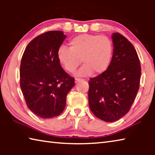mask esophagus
<instances>
[{
	"mask_svg": "<svg viewBox=\"0 0 155 155\" xmlns=\"http://www.w3.org/2000/svg\"><path fill=\"white\" fill-rule=\"evenodd\" d=\"M81 81H84V79H82V78H76L75 79V83H77L78 82H80Z\"/></svg>",
	"mask_w": 155,
	"mask_h": 155,
	"instance_id": "obj_1",
	"label": "esophagus"
}]
</instances>
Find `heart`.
Listing matches in <instances>:
<instances>
[{"mask_svg": "<svg viewBox=\"0 0 155 155\" xmlns=\"http://www.w3.org/2000/svg\"><path fill=\"white\" fill-rule=\"evenodd\" d=\"M69 48L59 47L57 58L63 68L74 73L81 64L84 65L77 73L79 77H87L94 72L99 74L108 68L113 54L111 40L105 35L81 34L69 41Z\"/></svg>", "mask_w": 155, "mask_h": 155, "instance_id": "b5f03b06", "label": "heart"}]
</instances>
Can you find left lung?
<instances>
[{
  "label": "left lung",
  "mask_w": 155,
  "mask_h": 155,
  "mask_svg": "<svg viewBox=\"0 0 155 155\" xmlns=\"http://www.w3.org/2000/svg\"><path fill=\"white\" fill-rule=\"evenodd\" d=\"M114 53L108 68L89 82L91 111L98 118L112 122L129 111L140 88L141 65L134 46L125 37L113 33Z\"/></svg>",
  "instance_id": "obj_1"
}]
</instances>
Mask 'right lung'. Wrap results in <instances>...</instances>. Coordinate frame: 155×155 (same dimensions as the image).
Masks as SVG:
<instances>
[{
    "label": "right lung",
    "instance_id": "add662e5",
    "mask_svg": "<svg viewBox=\"0 0 155 155\" xmlns=\"http://www.w3.org/2000/svg\"><path fill=\"white\" fill-rule=\"evenodd\" d=\"M65 38L59 31L41 34L28 44L21 60V90L28 109L41 118L61 114L67 94L74 86V78L64 71L57 58Z\"/></svg>",
    "mask_w": 155,
    "mask_h": 155
}]
</instances>
